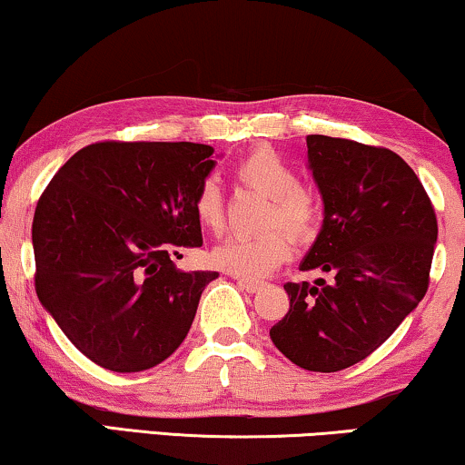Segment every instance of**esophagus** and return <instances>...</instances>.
Segmentation results:
<instances>
[{
    "instance_id": "obj_1",
    "label": "esophagus",
    "mask_w": 465,
    "mask_h": 465,
    "mask_svg": "<svg viewBox=\"0 0 465 465\" xmlns=\"http://www.w3.org/2000/svg\"><path fill=\"white\" fill-rule=\"evenodd\" d=\"M237 283H239V288H243L245 292H250V294H256V292L262 290V285H264V283H260V282H252V279H243V277H239Z\"/></svg>"
}]
</instances>
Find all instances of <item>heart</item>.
Listing matches in <instances>:
<instances>
[{"label": "heart", "mask_w": 465, "mask_h": 465, "mask_svg": "<svg viewBox=\"0 0 465 465\" xmlns=\"http://www.w3.org/2000/svg\"><path fill=\"white\" fill-rule=\"evenodd\" d=\"M232 175L241 186L269 196L262 226L271 231L253 237L232 234L209 252V260L231 275L262 279L290 258L288 233L296 241L313 237L322 220V199L315 188L298 180V171L285 158L269 148L247 152L234 163ZM193 212L205 231L220 232L224 228V199L215 180L201 182L193 196Z\"/></svg>", "instance_id": "b5f03b06"}]
</instances>
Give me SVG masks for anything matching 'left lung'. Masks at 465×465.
I'll return each mask as SVG.
<instances>
[{
	"label": "left lung",
	"instance_id": "left-lung-1",
	"mask_svg": "<svg viewBox=\"0 0 465 465\" xmlns=\"http://www.w3.org/2000/svg\"><path fill=\"white\" fill-rule=\"evenodd\" d=\"M323 224L301 271L334 277L283 285L290 311L275 347L304 371L336 372L366 360L421 302L438 222L428 193L396 152L307 135Z\"/></svg>",
	"mask_w": 465,
	"mask_h": 465
}]
</instances>
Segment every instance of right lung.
Returning a JSON list of instances; mask_svg holds the SVG:
<instances>
[{
  "mask_svg": "<svg viewBox=\"0 0 465 465\" xmlns=\"http://www.w3.org/2000/svg\"><path fill=\"white\" fill-rule=\"evenodd\" d=\"M212 154L190 142H97L75 152L37 201V298L101 368L148 371L186 339L218 272H183L173 256L203 245L193 196Z\"/></svg>",
  "mask_w": 465,
  "mask_h": 465,
  "instance_id": "obj_1",
  "label": "right lung"
}]
</instances>
